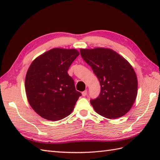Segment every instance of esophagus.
Segmentation results:
<instances>
[{
	"mask_svg": "<svg viewBox=\"0 0 160 160\" xmlns=\"http://www.w3.org/2000/svg\"><path fill=\"white\" fill-rule=\"evenodd\" d=\"M87 91H83V92L82 93V95L83 97H85L87 96Z\"/></svg>",
	"mask_w": 160,
	"mask_h": 160,
	"instance_id": "obj_1",
	"label": "esophagus"
}]
</instances>
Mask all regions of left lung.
<instances>
[{"mask_svg": "<svg viewBox=\"0 0 160 160\" xmlns=\"http://www.w3.org/2000/svg\"><path fill=\"white\" fill-rule=\"evenodd\" d=\"M80 55L100 83L99 96L90 100L94 110L108 119L128 113L138 94V78L131 64L115 51L103 47L81 49Z\"/></svg>", "mask_w": 160, "mask_h": 160, "instance_id": "1", "label": "left lung"}]
</instances>
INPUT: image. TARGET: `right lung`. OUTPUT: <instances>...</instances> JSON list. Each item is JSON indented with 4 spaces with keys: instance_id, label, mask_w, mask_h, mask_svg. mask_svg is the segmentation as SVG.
<instances>
[{
    "instance_id": "1",
    "label": "right lung",
    "mask_w": 160,
    "mask_h": 160,
    "mask_svg": "<svg viewBox=\"0 0 160 160\" xmlns=\"http://www.w3.org/2000/svg\"><path fill=\"white\" fill-rule=\"evenodd\" d=\"M79 54L75 49L54 48L37 57L29 66L25 78L27 98L40 116L58 121L73 111L81 93L67 71Z\"/></svg>"
}]
</instances>
